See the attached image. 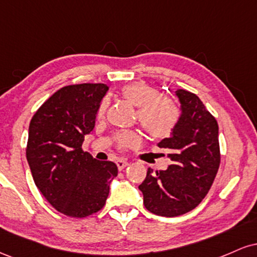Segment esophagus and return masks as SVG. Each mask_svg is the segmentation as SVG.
<instances>
[{
  "instance_id": "1",
  "label": "esophagus",
  "mask_w": 257,
  "mask_h": 257,
  "mask_svg": "<svg viewBox=\"0 0 257 257\" xmlns=\"http://www.w3.org/2000/svg\"><path fill=\"white\" fill-rule=\"evenodd\" d=\"M116 164H117V167H118V169H119V170L124 169L125 167H128V166H129L128 161H125V159H123V158L117 159V161H116Z\"/></svg>"
}]
</instances>
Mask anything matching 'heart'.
<instances>
[{
	"label": "heart",
	"instance_id": "obj_1",
	"mask_svg": "<svg viewBox=\"0 0 257 257\" xmlns=\"http://www.w3.org/2000/svg\"><path fill=\"white\" fill-rule=\"evenodd\" d=\"M120 94L126 101L138 108V119L145 132L153 139H166L173 134L181 118V108L168 96H162L161 91L145 82H134L124 85ZM107 108L104 100L99 106L98 116L102 117ZM141 143L137 132H122L117 135L119 149H131Z\"/></svg>",
	"mask_w": 257,
	"mask_h": 257
}]
</instances>
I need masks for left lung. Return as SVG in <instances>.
Returning a JSON list of instances; mask_svg holds the SVG:
<instances>
[{
  "mask_svg": "<svg viewBox=\"0 0 257 257\" xmlns=\"http://www.w3.org/2000/svg\"><path fill=\"white\" fill-rule=\"evenodd\" d=\"M181 104V118L170 138L158 143L172 164L167 170L147 175L139 190L144 204L159 216L174 217L193 210L213 185L220 167L219 125L196 94L175 91Z\"/></svg>",
  "mask_w": 257,
  "mask_h": 257,
  "instance_id": "left-lung-1",
  "label": "left lung"
}]
</instances>
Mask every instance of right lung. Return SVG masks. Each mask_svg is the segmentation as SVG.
<instances>
[{"label":"right lung","instance_id":"obj_1","mask_svg":"<svg viewBox=\"0 0 257 257\" xmlns=\"http://www.w3.org/2000/svg\"><path fill=\"white\" fill-rule=\"evenodd\" d=\"M107 90L104 83L63 87L38 108L29 126L26 158L35 184L67 216L98 213L118 174L113 162L98 161L82 150Z\"/></svg>","mask_w":257,"mask_h":257}]
</instances>
